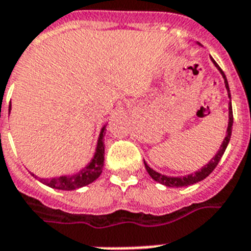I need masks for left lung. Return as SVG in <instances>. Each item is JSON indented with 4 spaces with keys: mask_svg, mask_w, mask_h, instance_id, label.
<instances>
[{
    "mask_svg": "<svg viewBox=\"0 0 251 251\" xmlns=\"http://www.w3.org/2000/svg\"><path fill=\"white\" fill-rule=\"evenodd\" d=\"M212 61L214 63V65L217 66V69L221 72V74H222L223 79H225V84H226V88H227V91H228V97L231 99V93H229V87H228V82H227V78H226L225 73H223V70L219 68V65L217 63H215L214 60L212 59ZM228 127H227V134H226L225 140H223L222 145H221V148H219V151L215 154L214 158L212 159V160L209 161L208 164L204 165V167L201 168V169H199L198 172H195V173H192V175H188V176H185V177H169V176H164V175H160V173H158V172H155L154 169H151L150 167H149L148 164H146V161H144L145 163V168H146V171H148V173L150 175V177L154 179V181L159 182V183H161V185L167 186V187H185V186H190V185H194V183H196V182H200L202 181L204 178L208 177L210 173H212L213 171L215 169V167L218 165L219 160H221V158L223 156V154H225L226 149H227V145H228L229 142V138H231V133H232V124H233V114H232V105H231V102L228 103Z\"/></svg>",
    "mask_w": 251,
    "mask_h": 251,
    "instance_id": "8db88e82",
    "label": "left lung"
}]
</instances>
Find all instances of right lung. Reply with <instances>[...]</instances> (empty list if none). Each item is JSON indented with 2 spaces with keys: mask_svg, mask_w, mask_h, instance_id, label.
Returning <instances> with one entry per match:
<instances>
[{
  "mask_svg": "<svg viewBox=\"0 0 251 251\" xmlns=\"http://www.w3.org/2000/svg\"><path fill=\"white\" fill-rule=\"evenodd\" d=\"M103 130H105V127H102V129H101L100 137H99V141H97L95 156L90 161V164L84 167L82 171H79L75 175L60 176V177L56 178H50V179L49 178H46V179L39 178V181L45 183V185L50 186V187L57 188V190H65V191L83 187V186L90 185L93 181H96L97 178L100 177L103 167V154H105V146H103L102 141ZM34 177L38 178L37 176H34Z\"/></svg>",
  "mask_w": 251,
  "mask_h": 251,
  "instance_id": "add662e5",
  "label": "right lung"
}]
</instances>
